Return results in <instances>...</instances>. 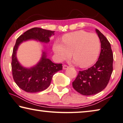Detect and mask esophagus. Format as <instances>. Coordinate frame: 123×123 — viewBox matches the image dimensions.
<instances>
[{
  "label": "esophagus",
  "instance_id": "1",
  "mask_svg": "<svg viewBox=\"0 0 123 123\" xmlns=\"http://www.w3.org/2000/svg\"><path fill=\"white\" fill-rule=\"evenodd\" d=\"M69 68V66H67L66 65H64L63 66V69H68Z\"/></svg>",
  "mask_w": 123,
  "mask_h": 123
}]
</instances>
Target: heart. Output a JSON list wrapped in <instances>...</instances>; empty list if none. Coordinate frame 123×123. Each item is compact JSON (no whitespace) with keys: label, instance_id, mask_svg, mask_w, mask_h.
<instances>
[{"label":"heart","instance_id":"heart-1","mask_svg":"<svg viewBox=\"0 0 123 123\" xmlns=\"http://www.w3.org/2000/svg\"><path fill=\"white\" fill-rule=\"evenodd\" d=\"M63 43L56 41L53 49L60 61L70 57L72 52L74 62L80 67L90 66L98 57L100 50L99 38L96 34H89L83 30L65 35Z\"/></svg>","mask_w":123,"mask_h":123}]
</instances>
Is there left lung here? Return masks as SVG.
<instances>
[{
	"instance_id": "8db88e82",
	"label": "left lung",
	"mask_w": 123,
	"mask_h": 123,
	"mask_svg": "<svg viewBox=\"0 0 123 123\" xmlns=\"http://www.w3.org/2000/svg\"><path fill=\"white\" fill-rule=\"evenodd\" d=\"M101 43L98 61L87 69L79 71L72 86L84 96L96 94L105 88L113 72V54L108 40L98 29L96 30Z\"/></svg>"
}]
</instances>
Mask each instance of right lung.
<instances>
[{
	"instance_id": "add662e5",
	"label": "right lung",
	"mask_w": 123,
	"mask_h": 123,
	"mask_svg": "<svg viewBox=\"0 0 123 123\" xmlns=\"http://www.w3.org/2000/svg\"><path fill=\"white\" fill-rule=\"evenodd\" d=\"M54 32V31L34 27L26 31L16 40L12 54V77L18 87L26 92L36 93L47 89L55 73L62 69V64L54 63L46 57V53L43 52L41 60L37 65L30 68H25L20 64L16 58L18 47L23 41L29 40H36L47 43Z\"/></svg>"
}]
</instances>
